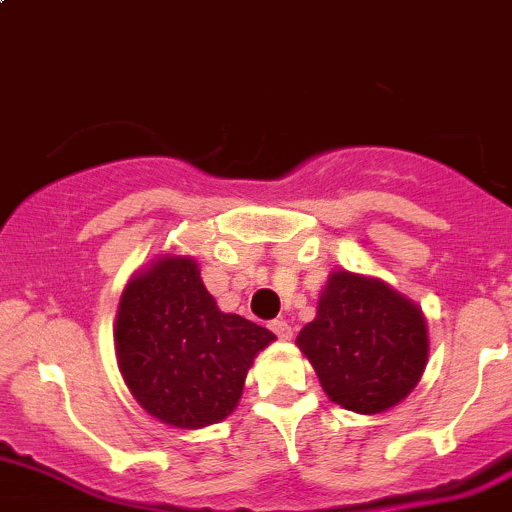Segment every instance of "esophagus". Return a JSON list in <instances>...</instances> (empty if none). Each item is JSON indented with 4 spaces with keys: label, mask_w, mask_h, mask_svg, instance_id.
Segmentation results:
<instances>
[{
    "label": "esophagus",
    "mask_w": 512,
    "mask_h": 512,
    "mask_svg": "<svg viewBox=\"0 0 512 512\" xmlns=\"http://www.w3.org/2000/svg\"><path fill=\"white\" fill-rule=\"evenodd\" d=\"M268 328H271V333L278 337V340H291V335H293V330H291V325L286 323V320H271V323H268Z\"/></svg>",
    "instance_id": "1"
}]
</instances>
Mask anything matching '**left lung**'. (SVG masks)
<instances>
[{"mask_svg": "<svg viewBox=\"0 0 512 512\" xmlns=\"http://www.w3.org/2000/svg\"><path fill=\"white\" fill-rule=\"evenodd\" d=\"M330 402L379 414L402 402L429 357L424 313L379 278L333 271L318 315L295 337Z\"/></svg>", "mask_w": 512, "mask_h": 512, "instance_id": "1", "label": "left lung"}]
</instances>
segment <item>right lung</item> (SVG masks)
<instances>
[{
	"mask_svg": "<svg viewBox=\"0 0 512 512\" xmlns=\"http://www.w3.org/2000/svg\"><path fill=\"white\" fill-rule=\"evenodd\" d=\"M271 330L221 313L189 256H160L125 286L115 352L125 384L147 414L177 429H202L239 404L254 357Z\"/></svg>",
	"mask_w": 512,
	"mask_h": 512,
	"instance_id": "1",
	"label": "right lung"
}]
</instances>
